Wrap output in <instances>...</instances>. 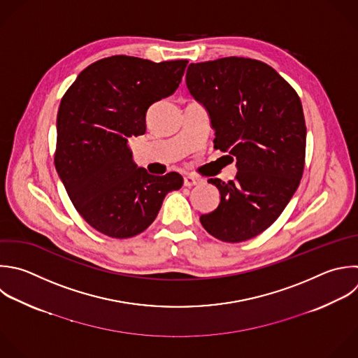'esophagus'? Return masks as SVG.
I'll return each mask as SVG.
<instances>
[{
  "label": "esophagus",
  "instance_id": "esophagus-1",
  "mask_svg": "<svg viewBox=\"0 0 358 358\" xmlns=\"http://www.w3.org/2000/svg\"><path fill=\"white\" fill-rule=\"evenodd\" d=\"M201 183V179L200 178H197V176H192V175H186L185 178H183V185L186 186V187H192V186H197V185H200Z\"/></svg>",
  "mask_w": 358,
  "mask_h": 358
}]
</instances>
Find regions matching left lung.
Wrapping results in <instances>:
<instances>
[{"instance_id":"obj_1","label":"left lung","mask_w":358,"mask_h":358,"mask_svg":"<svg viewBox=\"0 0 358 358\" xmlns=\"http://www.w3.org/2000/svg\"><path fill=\"white\" fill-rule=\"evenodd\" d=\"M186 85L208 110L214 148L236 159L235 180L208 179L218 207L200 217L224 242L267 229L295 193L305 166L306 127L295 90L270 66L245 57L192 63Z\"/></svg>"}]
</instances>
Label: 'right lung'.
<instances>
[{"instance_id": "obj_1", "label": "right lung", "mask_w": 358, "mask_h": 358, "mask_svg": "<svg viewBox=\"0 0 358 358\" xmlns=\"http://www.w3.org/2000/svg\"><path fill=\"white\" fill-rule=\"evenodd\" d=\"M187 63L106 57L88 66L62 99L56 171L81 217L110 238L145 231L165 196L183 185L178 172L155 176L138 168L127 141L145 133L148 108L178 90Z\"/></svg>"}]
</instances>
